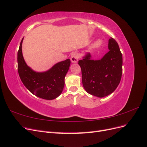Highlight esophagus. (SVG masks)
Returning a JSON list of instances; mask_svg holds the SVG:
<instances>
[{
	"mask_svg": "<svg viewBox=\"0 0 147 147\" xmlns=\"http://www.w3.org/2000/svg\"><path fill=\"white\" fill-rule=\"evenodd\" d=\"M78 58H79V56H78V53L75 52V53H73L72 55H71L70 59H71V61H72V63H77V62L78 61Z\"/></svg>",
	"mask_w": 147,
	"mask_h": 147,
	"instance_id": "34e87169",
	"label": "esophagus"
}]
</instances>
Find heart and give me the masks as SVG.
<instances>
[{
    "label": "heart",
    "instance_id": "heart-1",
    "mask_svg": "<svg viewBox=\"0 0 147 147\" xmlns=\"http://www.w3.org/2000/svg\"><path fill=\"white\" fill-rule=\"evenodd\" d=\"M102 40L101 39H98L92 44L91 47L92 48H98V47H99L102 45Z\"/></svg>",
    "mask_w": 147,
    "mask_h": 147
}]
</instances>
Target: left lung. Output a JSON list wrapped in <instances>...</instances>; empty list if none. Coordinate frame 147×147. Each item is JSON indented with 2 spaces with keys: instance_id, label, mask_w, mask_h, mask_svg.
Segmentation results:
<instances>
[{
  "instance_id": "left-lung-1",
  "label": "left lung",
  "mask_w": 147,
  "mask_h": 147,
  "mask_svg": "<svg viewBox=\"0 0 147 147\" xmlns=\"http://www.w3.org/2000/svg\"><path fill=\"white\" fill-rule=\"evenodd\" d=\"M109 51L100 60L91 59L90 53H87L78 61L84 90L99 97L112 93L121 78L122 54L118 43L112 37L109 40Z\"/></svg>"
}]
</instances>
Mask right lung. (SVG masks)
<instances>
[{
	"label": "right lung",
	"mask_w": 147,
	"mask_h": 147,
	"mask_svg": "<svg viewBox=\"0 0 147 147\" xmlns=\"http://www.w3.org/2000/svg\"><path fill=\"white\" fill-rule=\"evenodd\" d=\"M18 51V71L26 88L33 94L43 99L52 100L58 97L63 92L64 78L67 73L70 60L59 62L44 72H36L25 63L22 54V43Z\"/></svg>",
	"instance_id": "right-lung-1"
}]
</instances>
